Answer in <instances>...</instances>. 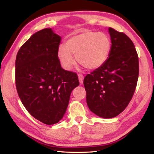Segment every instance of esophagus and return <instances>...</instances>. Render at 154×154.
Instances as JSON below:
<instances>
[{
	"mask_svg": "<svg viewBox=\"0 0 154 154\" xmlns=\"http://www.w3.org/2000/svg\"><path fill=\"white\" fill-rule=\"evenodd\" d=\"M78 77H79V80L81 84H83V79H84V76L82 74H79L78 75Z\"/></svg>",
	"mask_w": 154,
	"mask_h": 154,
	"instance_id": "esophagus-1",
	"label": "esophagus"
}]
</instances>
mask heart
<instances>
[{
	"mask_svg": "<svg viewBox=\"0 0 154 154\" xmlns=\"http://www.w3.org/2000/svg\"><path fill=\"white\" fill-rule=\"evenodd\" d=\"M111 50V41L105 34L85 31L70 37L65 48L60 47L58 56L65 69L70 70L75 64L72 54L76 56L78 63L85 69H98L107 60Z\"/></svg>",
	"mask_w": 154,
	"mask_h": 154,
	"instance_id": "obj_1",
	"label": "heart"
}]
</instances>
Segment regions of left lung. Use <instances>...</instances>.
Returning <instances> with one entry per match:
<instances>
[{"label": "left lung", "mask_w": 154, "mask_h": 154, "mask_svg": "<svg viewBox=\"0 0 154 154\" xmlns=\"http://www.w3.org/2000/svg\"><path fill=\"white\" fill-rule=\"evenodd\" d=\"M111 48L102 66L83 80L90 110L103 118H112L128 105L136 90L139 57L131 39L124 32L109 28Z\"/></svg>", "instance_id": "obj_1"}]
</instances>
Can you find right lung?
I'll use <instances>...</instances> for the list:
<instances>
[{"mask_svg":"<svg viewBox=\"0 0 154 154\" xmlns=\"http://www.w3.org/2000/svg\"><path fill=\"white\" fill-rule=\"evenodd\" d=\"M60 40L51 28L38 31L23 44L15 60L18 96L31 116L47 125L63 118L72 90L79 85L76 72L61 66Z\"/></svg>","mask_w":154,"mask_h":154,"instance_id":"right-lung-1","label":"right lung"}]
</instances>
